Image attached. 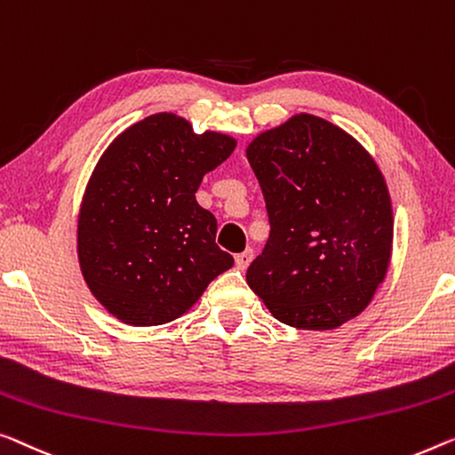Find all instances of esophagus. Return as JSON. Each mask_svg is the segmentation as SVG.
Returning <instances> with one entry per match:
<instances>
[{"mask_svg":"<svg viewBox=\"0 0 455 455\" xmlns=\"http://www.w3.org/2000/svg\"><path fill=\"white\" fill-rule=\"evenodd\" d=\"M251 259H253V249H245V251H241V253L235 255V263L239 269H247Z\"/></svg>","mask_w":455,"mask_h":455,"instance_id":"1","label":"esophagus"}]
</instances>
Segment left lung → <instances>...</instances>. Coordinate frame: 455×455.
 <instances>
[{
	"label": "left lung",
	"mask_w": 455,
	"mask_h": 455,
	"mask_svg": "<svg viewBox=\"0 0 455 455\" xmlns=\"http://www.w3.org/2000/svg\"><path fill=\"white\" fill-rule=\"evenodd\" d=\"M269 239L247 283L277 321L341 327L368 307L392 251V206L374 159L331 122L298 114L247 147Z\"/></svg>",
	"instance_id": "1"
}]
</instances>
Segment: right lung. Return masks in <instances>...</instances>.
Wrapping results in <instances>:
<instances>
[{
  "label": "right lung",
  "instance_id": "1",
  "mask_svg": "<svg viewBox=\"0 0 455 455\" xmlns=\"http://www.w3.org/2000/svg\"><path fill=\"white\" fill-rule=\"evenodd\" d=\"M235 139L196 134L175 114H153L106 148L79 210V266L92 294L122 323L155 327L198 302L233 267L216 219L196 202L202 178Z\"/></svg>",
  "mask_w": 455,
  "mask_h": 455
}]
</instances>
